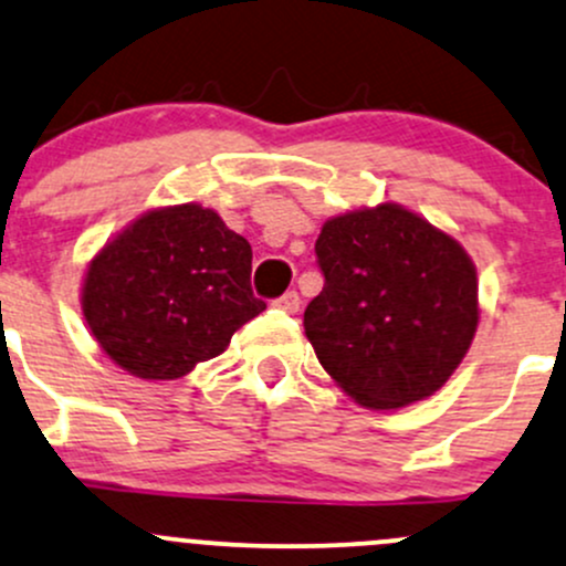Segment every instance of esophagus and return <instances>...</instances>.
I'll list each match as a JSON object with an SVG mask.
<instances>
[{"mask_svg": "<svg viewBox=\"0 0 566 566\" xmlns=\"http://www.w3.org/2000/svg\"><path fill=\"white\" fill-rule=\"evenodd\" d=\"M273 306H276L279 312H284V314H297V312H301V295H297L295 290H290V293L276 297V301H273Z\"/></svg>", "mask_w": 566, "mask_h": 566, "instance_id": "obj_1", "label": "esophagus"}]
</instances>
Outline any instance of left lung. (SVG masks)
<instances>
[{
  "instance_id": "obj_1",
  "label": "left lung",
  "mask_w": 566,
  "mask_h": 566,
  "mask_svg": "<svg viewBox=\"0 0 566 566\" xmlns=\"http://www.w3.org/2000/svg\"><path fill=\"white\" fill-rule=\"evenodd\" d=\"M325 287L303 327L316 359L365 408L438 392L478 327V276L457 239L400 203L333 217L316 239Z\"/></svg>"
}]
</instances>
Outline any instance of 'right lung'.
Returning a JSON list of instances; mask_svg holds the SVG:
<instances>
[{
	"mask_svg": "<svg viewBox=\"0 0 566 566\" xmlns=\"http://www.w3.org/2000/svg\"><path fill=\"white\" fill-rule=\"evenodd\" d=\"M252 247L198 203L153 209L107 241L83 282V314L112 363L147 381L188 376L265 308Z\"/></svg>",
	"mask_w": 566,
	"mask_h": 566,
	"instance_id": "obj_1",
	"label": "right lung"
}]
</instances>
